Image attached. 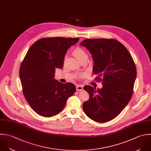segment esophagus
I'll list each match as a JSON object with an SVG mask.
<instances>
[{
    "label": "esophagus",
    "instance_id": "34e87169",
    "mask_svg": "<svg viewBox=\"0 0 151 151\" xmlns=\"http://www.w3.org/2000/svg\"><path fill=\"white\" fill-rule=\"evenodd\" d=\"M83 89V86L82 85H78L76 86V90L78 91H81Z\"/></svg>",
    "mask_w": 151,
    "mask_h": 151
}]
</instances>
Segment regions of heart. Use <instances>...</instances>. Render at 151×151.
Returning <instances> with one entry per match:
<instances>
[{
    "mask_svg": "<svg viewBox=\"0 0 151 151\" xmlns=\"http://www.w3.org/2000/svg\"><path fill=\"white\" fill-rule=\"evenodd\" d=\"M73 55L79 61L84 58H88L86 53L81 47H76L75 49L73 51Z\"/></svg>",
    "mask_w": 151,
    "mask_h": 151,
    "instance_id": "b5f03b06",
    "label": "heart"
}]
</instances>
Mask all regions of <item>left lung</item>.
Instances as JSON below:
<instances>
[{
  "label": "left lung",
  "mask_w": 151,
  "mask_h": 151,
  "mask_svg": "<svg viewBox=\"0 0 151 151\" xmlns=\"http://www.w3.org/2000/svg\"><path fill=\"white\" fill-rule=\"evenodd\" d=\"M81 45L92 55L95 78L101 89L86 85L89 95L83 104L85 114L97 122H106L117 116L130 101L137 77V68L128 49L114 39H88Z\"/></svg>",
  "instance_id": "left-lung-1"
}]
</instances>
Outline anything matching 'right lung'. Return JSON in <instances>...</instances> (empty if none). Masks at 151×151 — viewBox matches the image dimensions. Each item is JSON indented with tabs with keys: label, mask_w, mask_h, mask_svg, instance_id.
<instances>
[{
	"label": "right lung",
	"mask_w": 151,
	"mask_h": 151,
	"mask_svg": "<svg viewBox=\"0 0 151 151\" xmlns=\"http://www.w3.org/2000/svg\"><path fill=\"white\" fill-rule=\"evenodd\" d=\"M79 39L42 38L28 50L19 70L24 96L33 111L44 117L60 112L68 98L76 92L70 82L55 79V69H62L68 49Z\"/></svg>",
	"instance_id": "obj_1"
}]
</instances>
